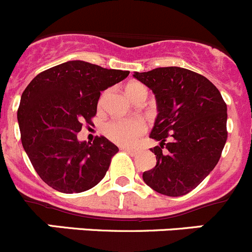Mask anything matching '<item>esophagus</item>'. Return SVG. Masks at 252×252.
Wrapping results in <instances>:
<instances>
[{"label":"esophagus","instance_id":"esophagus-1","mask_svg":"<svg viewBox=\"0 0 252 252\" xmlns=\"http://www.w3.org/2000/svg\"><path fill=\"white\" fill-rule=\"evenodd\" d=\"M124 151H126L127 153H130L131 156H136L138 152H140V150H138V148H128V147H125Z\"/></svg>","mask_w":252,"mask_h":252}]
</instances>
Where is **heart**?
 Here are the masks:
<instances>
[{"label":"heart","mask_w":252,"mask_h":252,"mask_svg":"<svg viewBox=\"0 0 252 252\" xmlns=\"http://www.w3.org/2000/svg\"><path fill=\"white\" fill-rule=\"evenodd\" d=\"M142 90H146V88L140 83H130L126 86V93L130 97ZM104 96L105 94L102 95L100 101H102ZM102 131L112 142L122 146H131L135 145L138 138L143 135V132L146 131V124L143 120L137 119V117L135 119H115L106 122L102 127Z\"/></svg>","instance_id":"b5f03b06"}]
</instances>
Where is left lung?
<instances>
[{"label":"left lung","mask_w":252,"mask_h":252,"mask_svg":"<svg viewBox=\"0 0 252 252\" xmlns=\"http://www.w3.org/2000/svg\"><path fill=\"white\" fill-rule=\"evenodd\" d=\"M133 76L152 90L158 111L150 135L159 141L151 148L157 163L143 172V181L164 195H186L219 162L227 138L226 104L212 81L188 69L166 66Z\"/></svg>","instance_id":"obj_1"}]
</instances>
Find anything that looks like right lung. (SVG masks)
<instances>
[{
  "mask_svg": "<svg viewBox=\"0 0 252 252\" xmlns=\"http://www.w3.org/2000/svg\"><path fill=\"white\" fill-rule=\"evenodd\" d=\"M128 70L70 61L38 74L21 96L17 119L23 148L43 182L62 193H81L105 177L117 146L106 137L78 141L92 124L101 92L127 78Z\"/></svg>",
  "mask_w": 252,
  "mask_h": 252,
  "instance_id": "add662e5",
  "label": "right lung"
}]
</instances>
